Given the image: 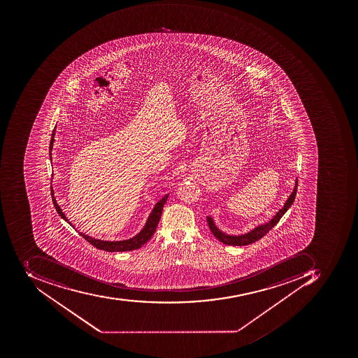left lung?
Wrapping results in <instances>:
<instances>
[{"mask_svg":"<svg viewBox=\"0 0 358 358\" xmlns=\"http://www.w3.org/2000/svg\"><path fill=\"white\" fill-rule=\"evenodd\" d=\"M296 191L297 179L296 181H295V187L294 189H293V192L289 195V199H287V202H285V206L280 209L279 212L273 216V219H270L269 222L256 227L255 229L248 232V234H241V236H229V234H224L222 230H219V229L217 228L212 217H206L207 224H208L209 229H210L212 234L218 238L219 241L222 242L224 244H227V245L243 246L248 245V244L254 243V242L258 241L259 238H263L265 234H267V232H269V230H271V229H273V227L279 222L281 217L285 214L287 209H289V207H291V205L293 204V202H294Z\"/></svg>","mask_w":358,"mask_h":358,"instance_id":"obj_1","label":"left lung"}]
</instances>
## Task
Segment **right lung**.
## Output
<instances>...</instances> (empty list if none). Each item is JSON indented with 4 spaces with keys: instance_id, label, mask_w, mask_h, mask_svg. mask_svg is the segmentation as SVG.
Here are the masks:
<instances>
[{
    "instance_id": "add662e5",
    "label": "right lung",
    "mask_w": 358,
    "mask_h": 358,
    "mask_svg": "<svg viewBox=\"0 0 358 358\" xmlns=\"http://www.w3.org/2000/svg\"><path fill=\"white\" fill-rule=\"evenodd\" d=\"M54 136H55V129L53 130V134L51 136V142H50V156L52 155L51 151L53 149L54 143ZM168 194L162 199L161 201H158L154 206L153 210L150 214L148 222H146L145 226L143 227L141 231L136 234L134 238H129V240H124V241H103V240H98V238H93L91 236H87V234L79 232L81 236L85 240L92 244L94 248H99V250H103L106 252H128L134 251L136 248H141L142 245L149 241L150 238L153 236L155 232L156 227H157L158 222L161 219L162 212H163V207L165 205L166 201H167ZM52 201H53L54 206H55L56 212L59 213V216L69 222L71 227V222H69V219L66 218L65 214L62 212L61 207L56 203L55 197H54V193L52 192ZM75 228V227H73Z\"/></svg>"
}]
</instances>
